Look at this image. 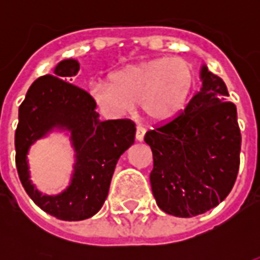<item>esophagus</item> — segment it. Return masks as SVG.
I'll use <instances>...</instances> for the list:
<instances>
[{"label":"esophagus","instance_id":"esophagus-1","mask_svg":"<svg viewBox=\"0 0 260 260\" xmlns=\"http://www.w3.org/2000/svg\"><path fill=\"white\" fill-rule=\"evenodd\" d=\"M145 134H146V129L143 128V126H136V141L142 142L143 141V138H145Z\"/></svg>","mask_w":260,"mask_h":260}]
</instances>
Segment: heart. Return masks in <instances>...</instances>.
<instances>
[{"label":"heart","instance_id":"heart-1","mask_svg":"<svg viewBox=\"0 0 260 260\" xmlns=\"http://www.w3.org/2000/svg\"><path fill=\"white\" fill-rule=\"evenodd\" d=\"M195 82L189 61L160 57L121 69L111 76V83L94 82L90 96L108 117H121L141 104L147 119L166 124L185 110Z\"/></svg>","mask_w":260,"mask_h":260}]
</instances>
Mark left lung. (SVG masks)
<instances>
[{"instance_id": "obj_1", "label": "left lung", "mask_w": 260, "mask_h": 260, "mask_svg": "<svg viewBox=\"0 0 260 260\" xmlns=\"http://www.w3.org/2000/svg\"><path fill=\"white\" fill-rule=\"evenodd\" d=\"M202 89L182 113L147 131L153 153L150 185L157 206L175 217H193L223 202L240 169L237 107L217 75L203 65Z\"/></svg>"}]
</instances>
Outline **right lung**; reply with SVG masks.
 Instances as JSON below:
<instances>
[{"label":"right lung","mask_w":260,"mask_h":260,"mask_svg":"<svg viewBox=\"0 0 260 260\" xmlns=\"http://www.w3.org/2000/svg\"><path fill=\"white\" fill-rule=\"evenodd\" d=\"M78 71V61L64 59L54 75L35 80L19 106L15 132V161L26 193L42 210L67 221L85 220L102 209L117 161L135 142L136 131L131 119H99L90 94L68 82ZM54 127L71 132L77 163L69 188L59 196L48 197L42 196L28 180L25 154L37 139Z\"/></svg>","instance_id":"1"}]
</instances>
